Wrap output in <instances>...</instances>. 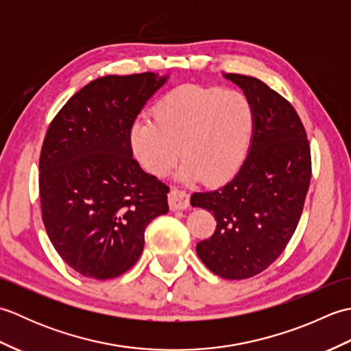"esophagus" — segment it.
<instances>
[{
  "instance_id": "obj_1",
  "label": "esophagus",
  "mask_w": 351,
  "mask_h": 351,
  "mask_svg": "<svg viewBox=\"0 0 351 351\" xmlns=\"http://www.w3.org/2000/svg\"><path fill=\"white\" fill-rule=\"evenodd\" d=\"M189 205H190V199L185 191L175 189L169 193V206L171 211L185 210V208H189Z\"/></svg>"
}]
</instances>
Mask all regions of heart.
Returning a JSON list of instances; mask_svg holds the SVG:
<instances>
[{"mask_svg": "<svg viewBox=\"0 0 351 351\" xmlns=\"http://www.w3.org/2000/svg\"><path fill=\"white\" fill-rule=\"evenodd\" d=\"M152 118L131 128L134 155L149 173L167 176L182 155V180L215 185L230 180L247 158L255 110L238 90L184 84L162 96Z\"/></svg>", "mask_w": 351, "mask_h": 351, "instance_id": "b5f03b06", "label": "heart"}]
</instances>
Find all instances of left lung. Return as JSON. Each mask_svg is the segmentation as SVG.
I'll use <instances>...</instances> for the list:
<instances>
[{
    "instance_id": "obj_1",
    "label": "left lung",
    "mask_w": 351,
    "mask_h": 351,
    "mask_svg": "<svg viewBox=\"0 0 351 351\" xmlns=\"http://www.w3.org/2000/svg\"><path fill=\"white\" fill-rule=\"evenodd\" d=\"M255 110L247 158L221 189L195 193L191 205L213 213L217 228L200 241V261L220 278L256 276L285 250L299 225L311 182L306 131L291 104L263 81L226 73Z\"/></svg>"
}]
</instances>
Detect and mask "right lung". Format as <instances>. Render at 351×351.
<instances>
[{
  "label": "right lung",
  "instance_id": "obj_1",
  "mask_svg": "<svg viewBox=\"0 0 351 351\" xmlns=\"http://www.w3.org/2000/svg\"><path fill=\"white\" fill-rule=\"evenodd\" d=\"M154 72L92 81L52 119L39 160L42 220L77 273L113 279L137 263L169 187L132 158L131 128L166 83Z\"/></svg>",
  "mask_w": 351,
  "mask_h": 351
}]
</instances>
